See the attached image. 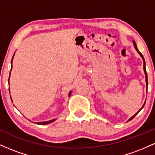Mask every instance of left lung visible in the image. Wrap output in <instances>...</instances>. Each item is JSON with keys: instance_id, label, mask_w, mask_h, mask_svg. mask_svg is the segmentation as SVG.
Here are the masks:
<instances>
[{"instance_id": "8db88e82", "label": "left lung", "mask_w": 155, "mask_h": 155, "mask_svg": "<svg viewBox=\"0 0 155 155\" xmlns=\"http://www.w3.org/2000/svg\"><path fill=\"white\" fill-rule=\"evenodd\" d=\"M133 44H134V47H135V48H136V51H138V54H139L140 55V57H141V58H142V59H143V70H144V73H145V76H146V82H147V86H148V79H147V71H146V63H145V60H144V58H143V55H142L141 53H140V51H139V50H138V48H137V45H136V42H135L134 41H133ZM145 103H146V102H145ZM144 105H145V104H143V106H142V108H143V106H144ZM141 108H140V109L139 110V111H140V110H141ZM139 111H138V112H139ZM138 113H136V114L134 115V116L131 117V118L130 119V120H129L128 121H130V120H132L134 118V117L136 116V114H138Z\"/></svg>"}]
</instances>
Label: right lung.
Returning a JSON list of instances; mask_svg holds the SVG:
<instances>
[{
    "mask_svg": "<svg viewBox=\"0 0 155 155\" xmlns=\"http://www.w3.org/2000/svg\"><path fill=\"white\" fill-rule=\"evenodd\" d=\"M15 55V54H14ZM13 58H14V56H13ZM13 58H12V60H13ZM11 74V73H10ZM8 81H9V79H8ZM71 92H69V96L71 95ZM55 120H50V121H48V122H37L36 124H49V123H51V122H54Z\"/></svg>",
    "mask_w": 155,
    "mask_h": 155,
    "instance_id": "1",
    "label": "right lung"
}]
</instances>
